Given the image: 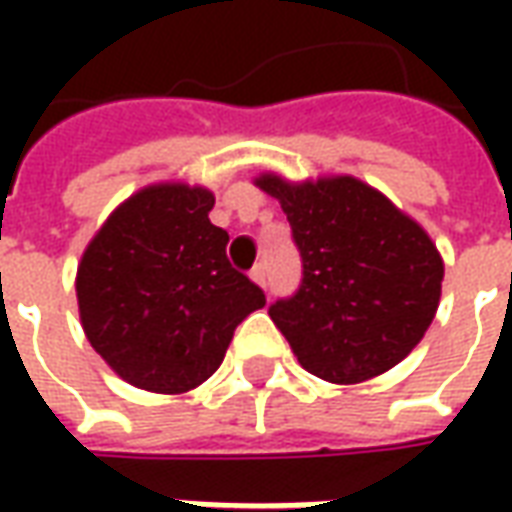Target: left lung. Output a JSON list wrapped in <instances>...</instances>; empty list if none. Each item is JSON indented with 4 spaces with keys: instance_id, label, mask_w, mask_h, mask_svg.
Listing matches in <instances>:
<instances>
[{
    "instance_id": "1",
    "label": "left lung",
    "mask_w": 512,
    "mask_h": 512,
    "mask_svg": "<svg viewBox=\"0 0 512 512\" xmlns=\"http://www.w3.org/2000/svg\"><path fill=\"white\" fill-rule=\"evenodd\" d=\"M213 202L205 186H145L84 249L76 271L82 329L136 389H197L219 370L235 326L266 307L244 274L252 263H238L233 246L227 252L230 235L208 219Z\"/></svg>"
}]
</instances>
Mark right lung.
Masks as SVG:
<instances>
[{"label": "right lung", "instance_id": "1", "mask_svg": "<svg viewBox=\"0 0 512 512\" xmlns=\"http://www.w3.org/2000/svg\"><path fill=\"white\" fill-rule=\"evenodd\" d=\"M288 213L301 285L268 315L299 365L329 384H362L406 359L439 310L444 263L411 235L345 211L326 183L260 175Z\"/></svg>", "mask_w": 512, "mask_h": 512}]
</instances>
